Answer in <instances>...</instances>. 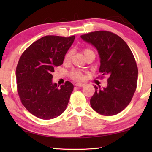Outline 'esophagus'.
<instances>
[{
	"label": "esophagus",
	"instance_id": "obj_1",
	"mask_svg": "<svg viewBox=\"0 0 152 152\" xmlns=\"http://www.w3.org/2000/svg\"><path fill=\"white\" fill-rule=\"evenodd\" d=\"M75 85L76 86H79V87H81V86H84V85H85V84H84V83H76L75 84Z\"/></svg>",
	"mask_w": 152,
	"mask_h": 152
}]
</instances>
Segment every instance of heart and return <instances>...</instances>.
<instances>
[{
  "label": "heart",
  "mask_w": 152,
  "mask_h": 152,
  "mask_svg": "<svg viewBox=\"0 0 152 152\" xmlns=\"http://www.w3.org/2000/svg\"><path fill=\"white\" fill-rule=\"evenodd\" d=\"M83 53L84 56H85V57H86L88 55L91 54V53H94V51L90 48H84L83 50ZM72 55H73V52L72 50L67 51L66 54L64 55V62L65 64H68L70 62ZM70 76L72 79H73L74 80H76V81H82L84 80V74L80 70H74L71 71L70 72Z\"/></svg>",
  "instance_id": "1"
}]
</instances>
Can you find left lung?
<instances>
[{
  "label": "left lung",
  "instance_id": "obj_1",
  "mask_svg": "<svg viewBox=\"0 0 152 152\" xmlns=\"http://www.w3.org/2000/svg\"><path fill=\"white\" fill-rule=\"evenodd\" d=\"M80 37L96 48L101 59L99 72L109 76L106 88L94 86L91 107L104 116L117 115L130 103L137 88L138 69L134 56L125 41L112 32L97 31Z\"/></svg>",
  "mask_w": 152,
  "mask_h": 152
}]
</instances>
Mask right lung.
<instances>
[{"instance_id":"1","label":"right lung","mask_w":152,"mask_h":152,"mask_svg":"<svg viewBox=\"0 0 152 152\" xmlns=\"http://www.w3.org/2000/svg\"><path fill=\"white\" fill-rule=\"evenodd\" d=\"M75 36L46 35L30 45L16 68L17 92L23 106L39 119H54L66 110L74 85L66 81L59 88L52 72L63 64Z\"/></svg>"}]
</instances>
